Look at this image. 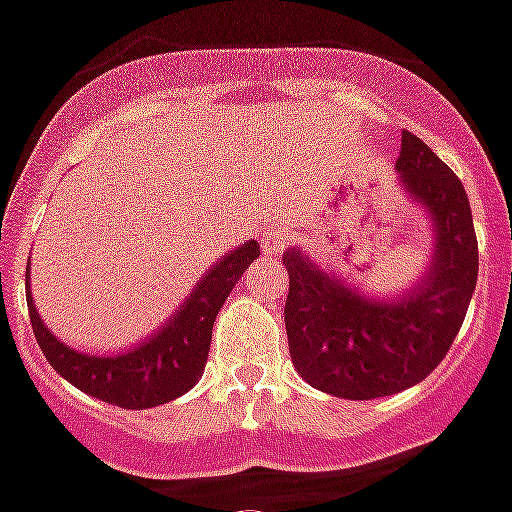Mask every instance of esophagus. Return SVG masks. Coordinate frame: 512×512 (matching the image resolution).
<instances>
[{"mask_svg":"<svg viewBox=\"0 0 512 512\" xmlns=\"http://www.w3.org/2000/svg\"><path fill=\"white\" fill-rule=\"evenodd\" d=\"M260 244H263V252L268 257L281 255L283 247H286V231L276 223H265L263 231H260Z\"/></svg>","mask_w":512,"mask_h":512,"instance_id":"34e87169","label":"esophagus"}]
</instances>
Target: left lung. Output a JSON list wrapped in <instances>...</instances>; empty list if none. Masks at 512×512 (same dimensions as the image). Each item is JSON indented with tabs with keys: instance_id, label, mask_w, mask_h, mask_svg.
Listing matches in <instances>:
<instances>
[{
	"instance_id": "8db88e82",
	"label": "left lung",
	"mask_w": 512,
	"mask_h": 512,
	"mask_svg": "<svg viewBox=\"0 0 512 512\" xmlns=\"http://www.w3.org/2000/svg\"><path fill=\"white\" fill-rule=\"evenodd\" d=\"M403 195L432 226V255L409 289L375 296L289 247L286 336L296 372L322 393L369 401L411 388L445 359L479 276L474 218L461 179L411 132L395 163Z\"/></svg>"
}]
</instances>
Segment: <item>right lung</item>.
<instances>
[{
  "label": "right lung",
  "mask_w": 512,
  "mask_h": 512,
  "mask_svg": "<svg viewBox=\"0 0 512 512\" xmlns=\"http://www.w3.org/2000/svg\"><path fill=\"white\" fill-rule=\"evenodd\" d=\"M257 257L260 244L255 239L218 257L161 328L130 349L114 354L72 349L70 343L54 336L38 315L30 291V268H25L30 325L51 367L77 390L122 409H153L192 390L203 377L216 315L236 281Z\"/></svg>",
  "instance_id": "add662e5"
}]
</instances>
